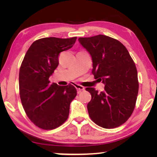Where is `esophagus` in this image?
Wrapping results in <instances>:
<instances>
[{"label":"esophagus","mask_w":157,"mask_h":157,"mask_svg":"<svg viewBox=\"0 0 157 157\" xmlns=\"http://www.w3.org/2000/svg\"><path fill=\"white\" fill-rule=\"evenodd\" d=\"M75 87H76V89H77V91H78V93L79 94L80 92L84 91V87L82 86L81 85H79V84H76L75 85Z\"/></svg>","instance_id":"obj_1"}]
</instances>
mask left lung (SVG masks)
<instances>
[{"label":"left lung","instance_id":"left-lung-1","mask_svg":"<svg viewBox=\"0 0 157 157\" xmlns=\"http://www.w3.org/2000/svg\"><path fill=\"white\" fill-rule=\"evenodd\" d=\"M78 40L91 56L94 78L105 85L101 93L94 88L86 89L91 95L87 105L89 117L101 127H118L127 121L136 105V65L126 47L114 38L98 35Z\"/></svg>","mask_w":157,"mask_h":157}]
</instances>
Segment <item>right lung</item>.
<instances>
[{
	"instance_id": "right-lung-1",
	"label": "right lung",
	"mask_w": 157,
	"mask_h": 157,
	"mask_svg": "<svg viewBox=\"0 0 157 157\" xmlns=\"http://www.w3.org/2000/svg\"><path fill=\"white\" fill-rule=\"evenodd\" d=\"M76 37L43 38L36 40L25 53L19 71V94L29 119L42 129L52 130L68 117L76 88L50 83V77L59 65V56L74 46Z\"/></svg>"
}]
</instances>
